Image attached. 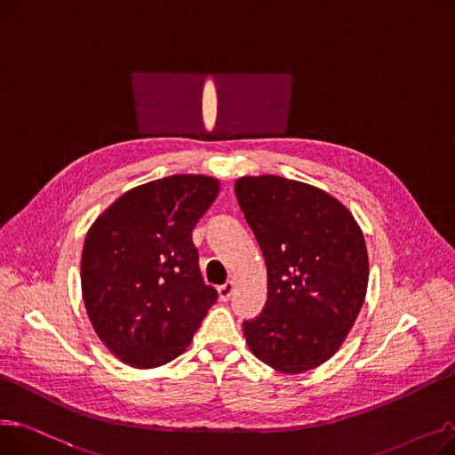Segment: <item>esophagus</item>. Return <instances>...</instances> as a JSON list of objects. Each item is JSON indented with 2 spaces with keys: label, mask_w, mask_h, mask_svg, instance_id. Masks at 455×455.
I'll return each instance as SVG.
<instances>
[{
  "label": "esophagus",
  "mask_w": 455,
  "mask_h": 455,
  "mask_svg": "<svg viewBox=\"0 0 455 455\" xmlns=\"http://www.w3.org/2000/svg\"><path fill=\"white\" fill-rule=\"evenodd\" d=\"M232 291H234V283H232V282H227V283L220 285V288H218V295H220V300L227 302V300L230 299Z\"/></svg>",
  "instance_id": "1"
}]
</instances>
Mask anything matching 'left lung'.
<instances>
[{"label":"left lung","instance_id":"1","mask_svg":"<svg viewBox=\"0 0 455 455\" xmlns=\"http://www.w3.org/2000/svg\"><path fill=\"white\" fill-rule=\"evenodd\" d=\"M234 189L267 266L266 307L243 321L247 345L278 372L312 371L338 352L363 306V232L315 186L261 175Z\"/></svg>","mask_w":455,"mask_h":455}]
</instances>
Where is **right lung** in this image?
<instances>
[{
	"label": "right lung",
	"instance_id": "right-lung-1",
	"mask_svg": "<svg viewBox=\"0 0 455 455\" xmlns=\"http://www.w3.org/2000/svg\"><path fill=\"white\" fill-rule=\"evenodd\" d=\"M218 194L213 177H164L129 189L88 230L81 258L86 314L124 363L153 369L175 360L218 300L191 242Z\"/></svg>",
	"mask_w": 455,
	"mask_h": 455
}]
</instances>
